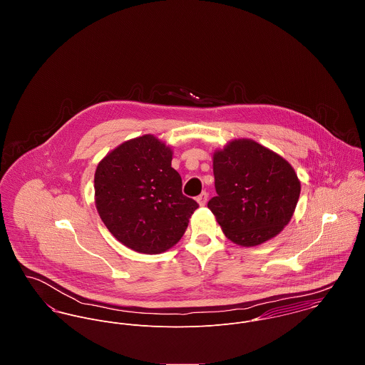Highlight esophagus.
Returning <instances> with one entry per match:
<instances>
[{"mask_svg":"<svg viewBox=\"0 0 365 365\" xmlns=\"http://www.w3.org/2000/svg\"><path fill=\"white\" fill-rule=\"evenodd\" d=\"M207 201H208V192H207V191H204L201 195L197 197V202H198L201 207H204V205L207 204Z\"/></svg>","mask_w":365,"mask_h":365,"instance_id":"1","label":"esophagus"}]
</instances>
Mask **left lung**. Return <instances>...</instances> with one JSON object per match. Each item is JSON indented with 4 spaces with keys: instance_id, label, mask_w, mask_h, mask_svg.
<instances>
[{
    "instance_id": "1",
    "label": "left lung",
    "mask_w": 365,
    "mask_h": 365,
    "mask_svg": "<svg viewBox=\"0 0 365 365\" xmlns=\"http://www.w3.org/2000/svg\"><path fill=\"white\" fill-rule=\"evenodd\" d=\"M216 197L208 202L225 236L243 247L275 237L297 208L301 181L292 165L252 139L213 153Z\"/></svg>"
}]
</instances>
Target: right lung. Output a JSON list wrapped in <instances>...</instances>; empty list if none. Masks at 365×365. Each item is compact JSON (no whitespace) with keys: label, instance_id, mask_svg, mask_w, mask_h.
Returning a JSON list of instances; mask_svg holds the SVG:
<instances>
[{"label":"right lung","instance_id":"add662e5","mask_svg":"<svg viewBox=\"0 0 365 365\" xmlns=\"http://www.w3.org/2000/svg\"><path fill=\"white\" fill-rule=\"evenodd\" d=\"M173 150L153 135L123 142L98 163L96 207L108 230L126 247L160 255L185 233L198 204L182 195Z\"/></svg>","mask_w":365,"mask_h":365}]
</instances>
